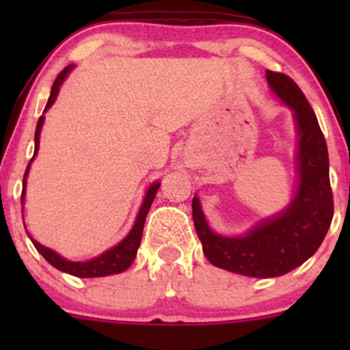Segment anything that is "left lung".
Wrapping results in <instances>:
<instances>
[{
	"mask_svg": "<svg viewBox=\"0 0 350 350\" xmlns=\"http://www.w3.org/2000/svg\"><path fill=\"white\" fill-rule=\"evenodd\" d=\"M271 90L295 111L298 129L299 186L295 200L278 217L262 221L243 237L210 230L193 198V221L203 252L213 266L250 278H276L301 266L319 250L334 217L328 178V150L319 120L298 84L283 72L266 70Z\"/></svg>",
	"mask_w": 350,
	"mask_h": 350,
	"instance_id": "8db88e82",
	"label": "left lung"
}]
</instances>
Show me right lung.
Instances as JSON below:
<instances>
[{
  "mask_svg": "<svg viewBox=\"0 0 350 350\" xmlns=\"http://www.w3.org/2000/svg\"><path fill=\"white\" fill-rule=\"evenodd\" d=\"M70 69H72V66L64 67V69L59 72V76L55 77L54 84H52L51 96H49L47 105H45V109L52 107V103H54L55 98H57L59 88H61L62 81L66 79L67 72H69ZM42 123H44V116H40V118H38L37 129H35V154H37V150H38V137H40ZM35 154H33V157H35ZM28 167H30V164L27 165V171H25V176H23L22 201L25 196V185H27V179L25 178H27V174H28ZM159 186H161L159 183H154V185L149 188V191H147V195H146V200H144L142 206H140L139 217H137L135 225H133V228L130 230V234L126 235V237L123 239L118 245L111 247V249L107 250V252L101 254L100 257H94L93 260H88V262H70V260L62 259L57 252L47 249V247H44L37 241H31V242H33L35 249H37L38 252L45 257V260H47L49 264H52L55 269L62 271V273H67V274H72V276H76V278H101V276H108V274L122 273V271L129 269L130 264H132L133 259H135L137 249H139L140 241H142V230H144V224H146V217H147V213H149L150 204H152Z\"/></svg>",
  "mask_w": 350,
  "mask_h": 350,
  "instance_id": "add662e5",
  "label": "right lung"
}]
</instances>
